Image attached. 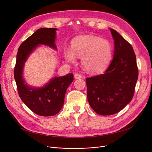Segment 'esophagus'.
<instances>
[{
	"label": "esophagus",
	"mask_w": 152,
	"mask_h": 152,
	"mask_svg": "<svg viewBox=\"0 0 152 152\" xmlns=\"http://www.w3.org/2000/svg\"><path fill=\"white\" fill-rule=\"evenodd\" d=\"M74 77H75V78L76 79H81V76L80 75H79V74H75Z\"/></svg>",
	"instance_id": "esophagus-1"
}]
</instances>
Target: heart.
<instances>
[{"mask_svg": "<svg viewBox=\"0 0 152 152\" xmlns=\"http://www.w3.org/2000/svg\"><path fill=\"white\" fill-rule=\"evenodd\" d=\"M112 50L110 42L105 39L91 35H82L72 42V50H66L65 59L75 62L76 57H81V65L88 72L97 73L109 64Z\"/></svg>", "mask_w": 152, "mask_h": 152, "instance_id": "obj_1", "label": "heart"}]
</instances>
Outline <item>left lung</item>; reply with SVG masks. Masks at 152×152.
<instances>
[{
	"label": "left lung",
	"instance_id": "left-lung-1",
	"mask_svg": "<svg viewBox=\"0 0 152 152\" xmlns=\"http://www.w3.org/2000/svg\"><path fill=\"white\" fill-rule=\"evenodd\" d=\"M115 44L113 58L103 74L86 78L87 97L99 115H114L131 101L138 79L136 57L132 45L110 28Z\"/></svg>",
	"mask_w": 152,
	"mask_h": 152
}]
</instances>
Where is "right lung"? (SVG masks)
<instances>
[{
    "label": "right lung",
    "instance_id": "right-lung-1",
    "mask_svg": "<svg viewBox=\"0 0 152 152\" xmlns=\"http://www.w3.org/2000/svg\"><path fill=\"white\" fill-rule=\"evenodd\" d=\"M57 28H42L26 39L19 47L14 69V77L19 96L34 113L42 116L57 114L63 106L68 87L73 81V74L52 78L42 87L29 86L23 77V68L30 55L40 45L57 50L55 44Z\"/></svg>",
    "mask_w": 152,
    "mask_h": 152
}]
</instances>
